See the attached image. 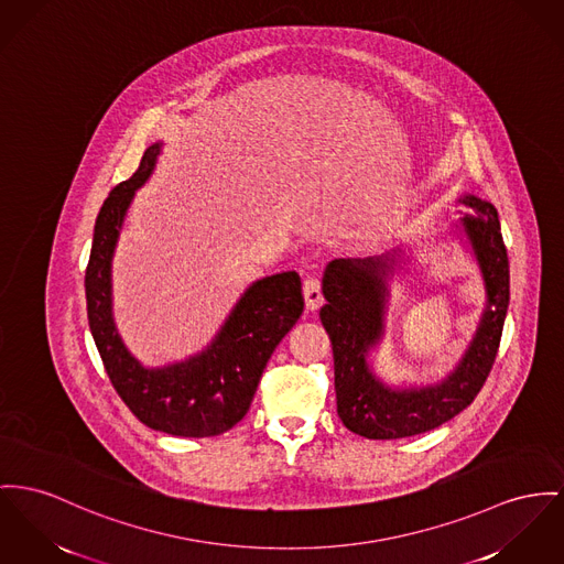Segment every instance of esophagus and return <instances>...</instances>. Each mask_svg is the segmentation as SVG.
Instances as JSON below:
<instances>
[{
	"label": "esophagus",
	"mask_w": 564,
	"mask_h": 564,
	"mask_svg": "<svg viewBox=\"0 0 564 564\" xmlns=\"http://www.w3.org/2000/svg\"><path fill=\"white\" fill-rule=\"evenodd\" d=\"M303 295H305V305L307 310H316L323 303V286H321V278L316 273L307 275L303 280Z\"/></svg>",
	"instance_id": "34e87169"
}]
</instances>
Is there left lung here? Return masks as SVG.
<instances>
[{"label": "left lung", "mask_w": 564, "mask_h": 564, "mask_svg": "<svg viewBox=\"0 0 564 564\" xmlns=\"http://www.w3.org/2000/svg\"><path fill=\"white\" fill-rule=\"evenodd\" d=\"M470 214L464 232L479 261L488 307L455 372L434 387L389 389L370 370L368 350L382 336L387 275L395 257L332 261L325 269L321 321L334 348L336 398L341 423L366 438L393 441L430 432L462 413L477 398L491 372L509 305V259L498 212L477 196H462Z\"/></svg>", "instance_id": "8db88e82"}]
</instances>
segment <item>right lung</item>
<instances>
[{"label": "right lung", "mask_w": 564, "mask_h": 564, "mask_svg": "<svg viewBox=\"0 0 564 564\" xmlns=\"http://www.w3.org/2000/svg\"><path fill=\"white\" fill-rule=\"evenodd\" d=\"M158 153L160 143L148 148L137 173L117 184L100 207L85 269L87 318L111 384L132 414L164 434L207 438L225 434L248 413L271 352L303 312L301 278L286 271L259 280L207 350L169 368H143L115 332L111 259L126 209L148 182Z\"/></svg>", "instance_id": "1"}]
</instances>
